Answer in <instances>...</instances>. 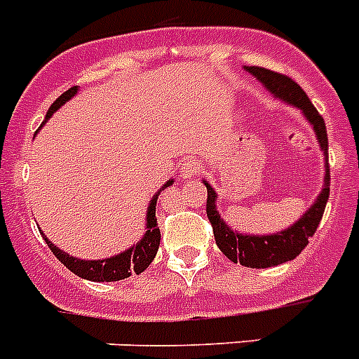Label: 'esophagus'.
<instances>
[{"label":"esophagus","mask_w":359,"mask_h":359,"mask_svg":"<svg viewBox=\"0 0 359 359\" xmlns=\"http://www.w3.org/2000/svg\"><path fill=\"white\" fill-rule=\"evenodd\" d=\"M198 172H200V165L196 161H185L180 166V174H182L183 180H193Z\"/></svg>","instance_id":"1"}]
</instances>
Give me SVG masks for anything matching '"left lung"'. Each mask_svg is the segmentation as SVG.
<instances>
[{
    "mask_svg": "<svg viewBox=\"0 0 359 359\" xmlns=\"http://www.w3.org/2000/svg\"><path fill=\"white\" fill-rule=\"evenodd\" d=\"M246 70L250 72L252 76H256L269 90H271L276 98H282L283 102H289L294 107L302 109L304 114L308 116L311 126L315 128L319 144L326 156V176H325V189L320 191L317 202L309 208V211L304 215L302 219L298 220L297 224L291 226L289 229L282 233L274 235H263V237H252V235H239L233 233L224 220L220 219L217 209H215V191L208 187V203H205V211H208V219L213 226L215 241L228 259L233 263L250 266V269H266V266L282 265L285 261H291L300 254V252L308 246L309 239L313 237L317 231L323 213H325L326 202L330 196V165H328V135H326L325 118L317 113L313 103L309 102L308 94L304 93L298 83H294L289 76H283L280 72H272L263 66H246Z\"/></svg>",
    "mask_w": 359,
    "mask_h": 359,
    "instance_id": "left-lung-1",
    "label": "left lung"
}]
</instances>
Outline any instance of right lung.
I'll use <instances>...</instances> for the list:
<instances>
[{"instance_id":"1","label":"right lung","mask_w":359,"mask_h":359,"mask_svg":"<svg viewBox=\"0 0 359 359\" xmlns=\"http://www.w3.org/2000/svg\"><path fill=\"white\" fill-rule=\"evenodd\" d=\"M76 93L77 87H72L66 93H62L55 102L51 103V107L48 109L46 120L50 118L51 114L55 113L57 109L61 107L65 102H68ZM170 183L172 182H168L166 185H170ZM156 202L157 198H154L150 208H148V215H146V220H148V224H146L148 226V231H146V235L142 237L139 245H135L133 248H130L124 254H118V256L102 261H83L65 254V252L59 250L55 245H51L50 241L44 237L46 245L50 246L53 256L61 261L66 269H70L74 274H77L79 278H85V280H90V282H118V280H124V278L131 276V274H140L154 261L157 248H159V241H161V231H159V224H157L156 217Z\"/></svg>"}]
</instances>
